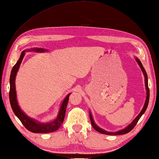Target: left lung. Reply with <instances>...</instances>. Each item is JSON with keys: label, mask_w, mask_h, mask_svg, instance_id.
<instances>
[{"label": "left lung", "mask_w": 159, "mask_h": 159, "mask_svg": "<svg viewBox=\"0 0 159 159\" xmlns=\"http://www.w3.org/2000/svg\"><path fill=\"white\" fill-rule=\"evenodd\" d=\"M136 59V61H138V64L139 66V67L141 68V70L142 71L143 74V75H144V78H145V84H146V91H147V97H146V102H145V104L144 106H143V109L142 110V111L140 112V113L139 114V115L135 118V119H134V120L132 122V123L129 125V126L127 127H126L125 129H124L123 130H120V131H119L117 132H108V131H106L105 130H103L102 129L99 128V127H98L95 124L94 121L93 120V118H92V116L91 114L90 113L89 114V116H90V120H91V123L92 125V126H93V127L94 128V129L96 130L97 131L101 133V134H106V135H122V134H127V133L130 132L133 129H134L135 127V126L136 125V124L138 123V120H139L140 118H141V116H142V114L145 112V111L146 110V108L148 107V102H149V98H150V91H149V88H148V76H147V75H146V72L145 71L144 68H143V66L142 64L141 61H139V59L138 58H135Z\"/></svg>", "instance_id": "left-lung-1"}]
</instances>
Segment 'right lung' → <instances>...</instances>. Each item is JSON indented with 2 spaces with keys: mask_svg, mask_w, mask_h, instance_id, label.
Here are the masks:
<instances>
[{
  "mask_svg": "<svg viewBox=\"0 0 159 159\" xmlns=\"http://www.w3.org/2000/svg\"><path fill=\"white\" fill-rule=\"evenodd\" d=\"M32 51H45L43 49H32ZM24 52L21 53L19 60L17 61L16 64L12 68L10 76V90H9V101L11 106L14 114H16L17 117L20 120L21 123L27 129L32 133L35 134H45V133H51L57 130L61 127V124L64 122L65 114L66 111V107L68 105V102L69 100L70 95H68L64 99V102H62L60 112H59L58 116L54 121L49 123H39V122L34 120V119H32L30 118L27 116L25 114L20 110L19 106L17 104V101L16 99V85H15V80H16V76L18 69L20 68L21 63L23 60L24 56Z\"/></svg>",
  "mask_w": 159,
  "mask_h": 159,
  "instance_id": "add662e5",
  "label": "right lung"
}]
</instances>
